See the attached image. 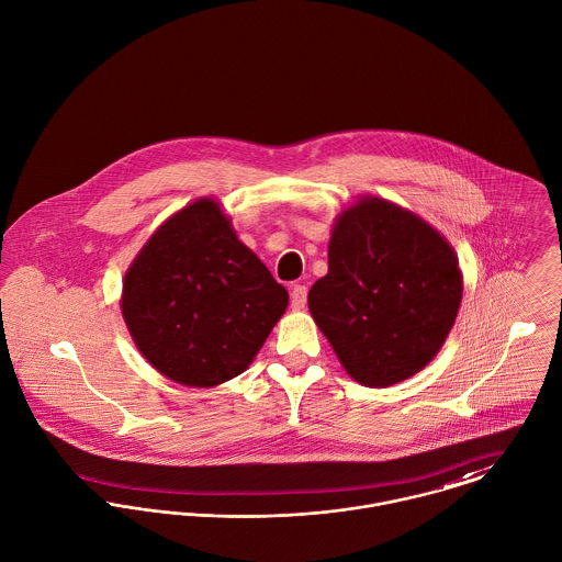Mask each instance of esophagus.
I'll list each match as a JSON object with an SVG mask.
<instances>
[{
    "label": "esophagus",
    "mask_w": 562,
    "mask_h": 562,
    "mask_svg": "<svg viewBox=\"0 0 562 562\" xmlns=\"http://www.w3.org/2000/svg\"><path fill=\"white\" fill-rule=\"evenodd\" d=\"M306 300H308V289L304 284H295L291 289V306H293V311H304L306 308Z\"/></svg>",
    "instance_id": "obj_1"
}]
</instances>
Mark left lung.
<instances>
[{
	"instance_id": "8db88e82",
	"label": "left lung",
	"mask_w": 562,
	"mask_h": 562,
	"mask_svg": "<svg viewBox=\"0 0 562 562\" xmlns=\"http://www.w3.org/2000/svg\"><path fill=\"white\" fill-rule=\"evenodd\" d=\"M327 262L308 311L345 371L371 387L423 371L461 306L463 276L446 237L416 213L364 195L336 217Z\"/></svg>"
}]
</instances>
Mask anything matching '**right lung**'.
<instances>
[{
    "label": "right lung",
    "instance_id": "1",
    "mask_svg": "<svg viewBox=\"0 0 562 562\" xmlns=\"http://www.w3.org/2000/svg\"><path fill=\"white\" fill-rule=\"evenodd\" d=\"M286 306V289L239 241L215 198L155 231L126 269L121 297L139 353L189 387L244 373Z\"/></svg>",
    "mask_w": 562,
    "mask_h": 562
}]
</instances>
